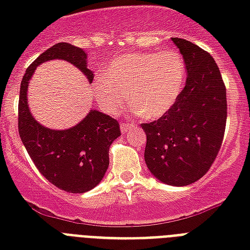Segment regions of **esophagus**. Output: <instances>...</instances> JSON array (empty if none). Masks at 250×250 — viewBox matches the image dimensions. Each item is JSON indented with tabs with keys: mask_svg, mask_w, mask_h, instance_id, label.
<instances>
[{
	"mask_svg": "<svg viewBox=\"0 0 250 250\" xmlns=\"http://www.w3.org/2000/svg\"><path fill=\"white\" fill-rule=\"evenodd\" d=\"M133 125H133V123H129V125H128V123H122V125H121L122 132L125 133V132H127V131H128L129 128H131V127H133Z\"/></svg>",
	"mask_w": 250,
	"mask_h": 250,
	"instance_id": "34e87169",
	"label": "esophagus"
}]
</instances>
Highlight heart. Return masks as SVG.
<instances>
[{
    "instance_id": "b5f03b06",
    "label": "heart",
    "mask_w": 250,
    "mask_h": 250,
    "mask_svg": "<svg viewBox=\"0 0 250 250\" xmlns=\"http://www.w3.org/2000/svg\"><path fill=\"white\" fill-rule=\"evenodd\" d=\"M187 78L186 60L180 52L128 53L106 64L102 76L94 80L98 104L117 114L129 101L141 118L156 119L174 106Z\"/></svg>"
}]
</instances>
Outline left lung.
<instances>
[{
  "label": "left lung",
  "instance_id": "obj_1",
  "mask_svg": "<svg viewBox=\"0 0 250 250\" xmlns=\"http://www.w3.org/2000/svg\"><path fill=\"white\" fill-rule=\"evenodd\" d=\"M187 64V83L166 114L143 123L145 162L157 179L188 186L209 171L218 156L227 121L226 85L209 53L184 39L172 37Z\"/></svg>",
  "mask_w": 250,
  "mask_h": 250
}]
</instances>
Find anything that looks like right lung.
<instances>
[{
	"mask_svg": "<svg viewBox=\"0 0 250 250\" xmlns=\"http://www.w3.org/2000/svg\"><path fill=\"white\" fill-rule=\"evenodd\" d=\"M64 60L83 71L90 83L93 71L86 68V54L83 49L67 42H58L37 57L25 70L21 83L18 128L37 170L53 186L70 193H84L101 182L109 167V148L121 127L110 115L90 110L79 125L56 131L45 128L29 113L27 90L35 68L45 61Z\"/></svg>",
	"mask_w": 250,
	"mask_h": 250,
	"instance_id": "obj_1",
	"label": "right lung"
}]
</instances>
